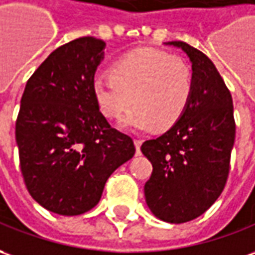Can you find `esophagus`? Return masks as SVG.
I'll return each mask as SVG.
<instances>
[{"mask_svg":"<svg viewBox=\"0 0 255 255\" xmlns=\"http://www.w3.org/2000/svg\"><path fill=\"white\" fill-rule=\"evenodd\" d=\"M134 145H135V149H136V155H139V153H141L142 141L141 139H134Z\"/></svg>","mask_w":255,"mask_h":255,"instance_id":"1","label":"esophagus"}]
</instances>
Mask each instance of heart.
<instances>
[{
    "mask_svg": "<svg viewBox=\"0 0 255 255\" xmlns=\"http://www.w3.org/2000/svg\"><path fill=\"white\" fill-rule=\"evenodd\" d=\"M100 112L119 119L120 128L134 132L153 127L166 129L184 114L193 93V72L183 60L160 50L142 48L116 62L112 75H99L92 84Z\"/></svg>",
    "mask_w": 255,
    "mask_h": 255,
    "instance_id": "heart-1",
    "label": "heart"
}]
</instances>
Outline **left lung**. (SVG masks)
Wrapping results in <instances>:
<instances>
[{"mask_svg":"<svg viewBox=\"0 0 255 255\" xmlns=\"http://www.w3.org/2000/svg\"><path fill=\"white\" fill-rule=\"evenodd\" d=\"M166 44L181 48L190 58L193 93L169 131L142 143V153L153 167L143 191L156 218L184 223L204 214L223 191L236 126L232 95L214 62L184 41Z\"/></svg>","mask_w":255,"mask_h":255,"instance_id":"left-lung-1","label":"left lung"}]
</instances>
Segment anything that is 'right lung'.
<instances>
[{
    "label": "right lung",
    "mask_w": 255,
    "mask_h": 255,
    "mask_svg": "<svg viewBox=\"0 0 255 255\" xmlns=\"http://www.w3.org/2000/svg\"><path fill=\"white\" fill-rule=\"evenodd\" d=\"M106 43L79 37L34 71L20 100L15 135L27 191L50 212L91 211L107 178L134 156L132 139L109 126L92 84Z\"/></svg>",
    "instance_id": "obj_1"
}]
</instances>
